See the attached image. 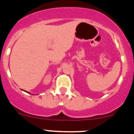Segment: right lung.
I'll return each mask as SVG.
<instances>
[{
    "label": "right lung",
    "instance_id": "obj_1",
    "mask_svg": "<svg viewBox=\"0 0 134 134\" xmlns=\"http://www.w3.org/2000/svg\"><path fill=\"white\" fill-rule=\"evenodd\" d=\"M26 92H27V91H26Z\"/></svg>",
    "mask_w": 134,
    "mask_h": 134
}]
</instances>
